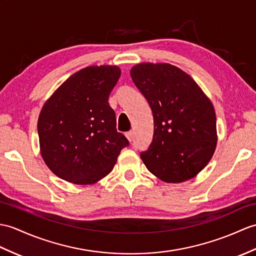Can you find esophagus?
Masks as SVG:
<instances>
[{
  "mask_svg": "<svg viewBox=\"0 0 256 256\" xmlns=\"http://www.w3.org/2000/svg\"><path fill=\"white\" fill-rule=\"evenodd\" d=\"M126 138H128L130 142L133 140V132H132V130H130V132H126Z\"/></svg>",
  "mask_w": 256,
  "mask_h": 256,
  "instance_id": "34e87169",
  "label": "esophagus"
}]
</instances>
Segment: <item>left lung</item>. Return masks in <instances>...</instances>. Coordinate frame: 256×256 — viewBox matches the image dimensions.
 <instances>
[{
    "label": "left lung",
    "instance_id": "1",
    "mask_svg": "<svg viewBox=\"0 0 256 256\" xmlns=\"http://www.w3.org/2000/svg\"><path fill=\"white\" fill-rule=\"evenodd\" d=\"M135 86L150 104L154 136L140 152L160 180L180 183L205 168L217 144L216 114L193 78L168 63H140L130 70Z\"/></svg>",
    "mask_w": 256,
    "mask_h": 256
}]
</instances>
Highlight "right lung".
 Masks as SVG:
<instances>
[{"label":"right lung","instance_id":"obj_1","mask_svg":"<svg viewBox=\"0 0 256 256\" xmlns=\"http://www.w3.org/2000/svg\"><path fill=\"white\" fill-rule=\"evenodd\" d=\"M121 76L116 65L76 72L48 99L38 118L41 156L61 179L92 184L109 174L128 140L108 102Z\"/></svg>","mask_w":256,"mask_h":256}]
</instances>
